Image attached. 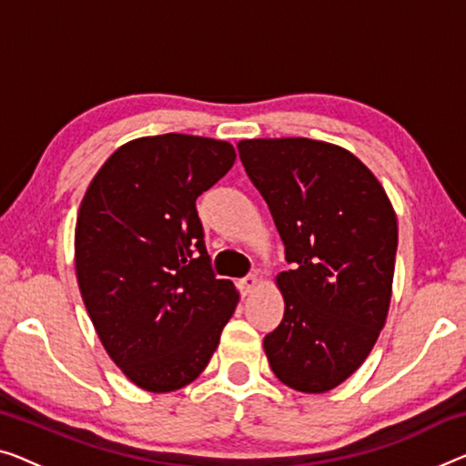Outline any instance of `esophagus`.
I'll list each match as a JSON object with an SVG mask.
<instances>
[{"label": "esophagus", "mask_w": 466, "mask_h": 466, "mask_svg": "<svg viewBox=\"0 0 466 466\" xmlns=\"http://www.w3.org/2000/svg\"><path fill=\"white\" fill-rule=\"evenodd\" d=\"M257 287H259V278L257 276H247L238 282V289L242 295H251Z\"/></svg>", "instance_id": "esophagus-1"}]
</instances>
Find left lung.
I'll list each match as a JSON object with an SVG mask.
<instances>
[{"label": "left lung", "mask_w": 466, "mask_h": 466, "mask_svg": "<svg viewBox=\"0 0 466 466\" xmlns=\"http://www.w3.org/2000/svg\"><path fill=\"white\" fill-rule=\"evenodd\" d=\"M287 261L276 276L284 318L263 339L284 385L324 393L362 366L385 326L398 218L374 173L341 146L309 137L240 140Z\"/></svg>", "instance_id": "obj_1"}]
</instances>
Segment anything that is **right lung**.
<instances>
[{
	"label": "right lung",
	"instance_id": "add662e5",
	"mask_svg": "<svg viewBox=\"0 0 466 466\" xmlns=\"http://www.w3.org/2000/svg\"><path fill=\"white\" fill-rule=\"evenodd\" d=\"M236 161L232 144L137 137L100 167L75 226V269L110 360L144 391L169 393L218 350L238 290L211 269L197 198Z\"/></svg>",
	"mask_w": 466,
	"mask_h": 466
}]
</instances>
